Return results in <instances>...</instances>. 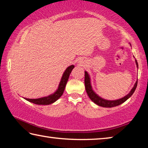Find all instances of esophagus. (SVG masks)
<instances>
[{
    "label": "esophagus",
    "mask_w": 148,
    "mask_h": 148,
    "mask_svg": "<svg viewBox=\"0 0 148 148\" xmlns=\"http://www.w3.org/2000/svg\"><path fill=\"white\" fill-rule=\"evenodd\" d=\"M79 63L81 64V65H83V62H82V61H79Z\"/></svg>",
    "instance_id": "1"
}]
</instances>
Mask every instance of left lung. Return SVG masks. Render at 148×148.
I'll return each instance as SVG.
<instances>
[{
	"mask_svg": "<svg viewBox=\"0 0 148 148\" xmlns=\"http://www.w3.org/2000/svg\"><path fill=\"white\" fill-rule=\"evenodd\" d=\"M135 62H136L137 69H138V62L136 59H135ZM137 83H138V79L136 80V82H135L134 86L131 89V91H130L127 95H125L124 97H122L121 99H119L110 101V100H106L102 98L101 97H100L99 95H97L96 92L94 91L91 85V77H90V75L88 74V72L87 71H85V86H86V90L87 94L89 96V99H91L94 103L102 107L112 108V107L119 106V105L123 103L124 102H125L127 99H129L130 97L132 96V95L134 93L135 89H136L137 87Z\"/></svg>",
	"mask_w": 148,
	"mask_h": 148,
	"instance_id": "8db88e82",
	"label": "left lung"
}]
</instances>
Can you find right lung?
Wrapping results in <instances>:
<instances>
[{
	"instance_id": "obj_1",
	"label": "right lung",
	"mask_w": 148,
	"mask_h": 148,
	"mask_svg": "<svg viewBox=\"0 0 148 148\" xmlns=\"http://www.w3.org/2000/svg\"><path fill=\"white\" fill-rule=\"evenodd\" d=\"M74 68V65L72 64L66 69V70L63 72V74H62L61 81H60L58 86V88L57 89L56 91L53 93L50 94L48 96L41 97V98L38 99H24L27 100V101L32 102V103L39 105H49L53 103V102L57 101L62 96V95L64 91L67 82H68V79L69 78L70 74L71 73L72 69Z\"/></svg>"
}]
</instances>
